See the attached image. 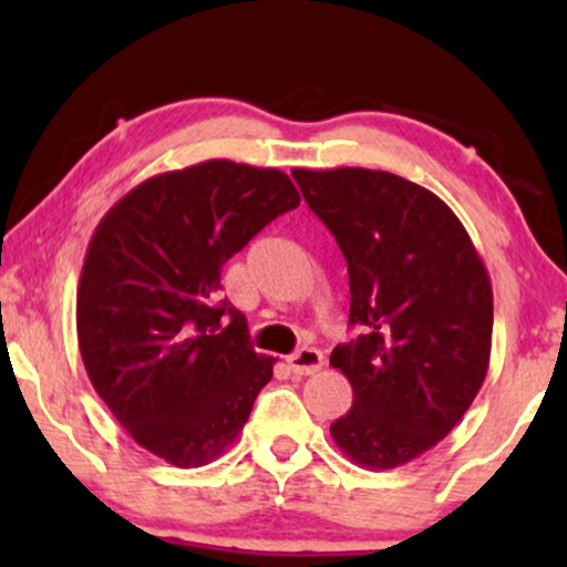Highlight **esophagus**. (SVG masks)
Wrapping results in <instances>:
<instances>
[{"mask_svg":"<svg viewBox=\"0 0 567 567\" xmlns=\"http://www.w3.org/2000/svg\"><path fill=\"white\" fill-rule=\"evenodd\" d=\"M286 363H289V369L293 371V374L307 377V374H317V371L324 367V359L317 348L305 346V348H299L297 353H291L289 359H286Z\"/></svg>","mask_w":567,"mask_h":567,"instance_id":"34e87169","label":"esophagus"}]
</instances>
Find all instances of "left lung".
<instances>
[{
	"mask_svg": "<svg viewBox=\"0 0 567 567\" xmlns=\"http://www.w3.org/2000/svg\"><path fill=\"white\" fill-rule=\"evenodd\" d=\"M348 262L361 336L330 363L353 405L330 425L340 452L371 470L436 446L485 382L493 289L467 229L439 196L382 169H291Z\"/></svg>",
	"mask_w": 567,
	"mask_h": 567,
	"instance_id": "1",
	"label": "left lung"
}]
</instances>
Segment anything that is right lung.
Returning a JSON list of instances; mask_svg holds the SVG:
<instances>
[{"instance_id": "right-lung-1", "label": "right lung", "mask_w": 567, "mask_h": 567, "mask_svg": "<svg viewBox=\"0 0 567 567\" xmlns=\"http://www.w3.org/2000/svg\"><path fill=\"white\" fill-rule=\"evenodd\" d=\"M299 193L281 169L208 159L154 175L97 224L76 289L95 392L146 452L200 467L227 452L274 377L221 268Z\"/></svg>"}]
</instances>
